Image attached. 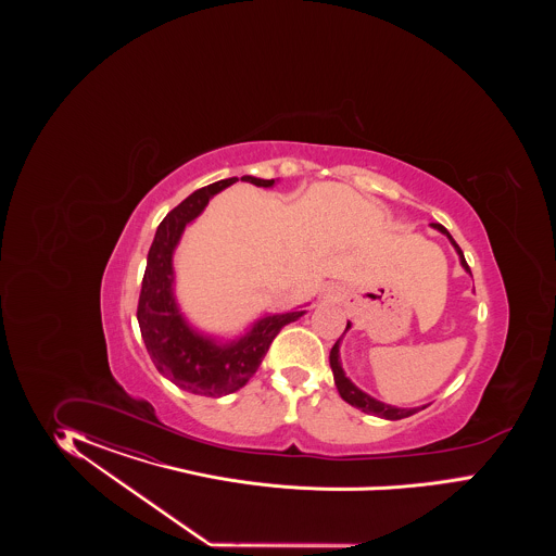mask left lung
<instances>
[{
  "label": "left lung",
  "instance_id": "left-lung-1",
  "mask_svg": "<svg viewBox=\"0 0 556 556\" xmlns=\"http://www.w3.org/2000/svg\"><path fill=\"white\" fill-rule=\"evenodd\" d=\"M437 230H440L442 235L448 236V240H451V244L455 247L456 253H458V258H460V265L465 267L467 273H471L469 269V265H467V261H465V254L460 251V247L456 244L455 238L451 236V232L442 226V224H432ZM351 328V321L346 324V330ZM344 330V332H346ZM330 367H332V372H334V383H337L338 393H340V397L346 402V404L354 405V407H358L361 412H365V414H372V416H379V418H386V420H402V418H409V416H414L416 412H420L424 407H412V409H405V407H395V405L383 404V402H377L375 397H370L367 395L365 391H361V389L354 386L353 381L344 375V370H342V365H340V338L337 340V344L332 346V351H330Z\"/></svg>",
  "mask_w": 556,
  "mask_h": 556
}]
</instances>
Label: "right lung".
Here are the masks:
<instances>
[{
	"mask_svg": "<svg viewBox=\"0 0 556 556\" xmlns=\"http://www.w3.org/2000/svg\"><path fill=\"white\" fill-rule=\"evenodd\" d=\"M236 181L238 177H230L193 191L159 224L136 309L140 334L156 370L177 388L203 397H222L244 388L263 363L273 338L283 326L305 314V309H295L265 316L254 321L244 337L218 342L193 330L175 302L173 253L179 238L187 224L202 214L207 202ZM242 181L256 187L275 186V179H258L253 175H244Z\"/></svg>",
	"mask_w": 556,
	"mask_h": 556,
	"instance_id": "add662e5",
	"label": "right lung"
}]
</instances>
